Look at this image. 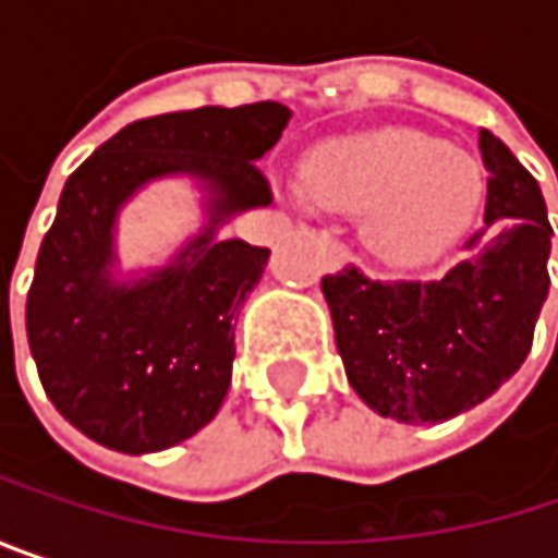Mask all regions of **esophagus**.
<instances>
[{
  "mask_svg": "<svg viewBox=\"0 0 558 558\" xmlns=\"http://www.w3.org/2000/svg\"><path fill=\"white\" fill-rule=\"evenodd\" d=\"M326 258H329V268H342L345 265V248L339 242H326Z\"/></svg>",
  "mask_w": 558,
  "mask_h": 558,
  "instance_id": "obj_1",
  "label": "esophagus"
}]
</instances>
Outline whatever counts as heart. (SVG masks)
Wrapping results in <instances>:
<instances>
[{
    "label": "heart",
    "mask_w": 558,
    "mask_h": 558,
    "mask_svg": "<svg viewBox=\"0 0 558 558\" xmlns=\"http://www.w3.org/2000/svg\"><path fill=\"white\" fill-rule=\"evenodd\" d=\"M306 190L326 209L365 216L362 235L375 258L420 268L472 226L485 180L472 158L426 132L372 129L319 148L306 168Z\"/></svg>",
    "instance_id": "b5f03b06"
}]
</instances>
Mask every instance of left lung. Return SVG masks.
I'll list each match as a JSON object with an SVG mask.
<instances>
[{
  "instance_id": "left-lung-1",
  "label": "left lung",
  "mask_w": 558,
  "mask_h": 558,
  "mask_svg": "<svg viewBox=\"0 0 558 558\" xmlns=\"http://www.w3.org/2000/svg\"><path fill=\"white\" fill-rule=\"evenodd\" d=\"M488 168L485 226L439 280L323 278L336 349L352 390L397 423H442L517 375L549 293L553 226L539 183L482 129Z\"/></svg>"
}]
</instances>
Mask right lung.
<instances>
[{"instance_id": "add662e5", "label": "right lung", "mask_w": 558, "mask_h": 558, "mask_svg": "<svg viewBox=\"0 0 558 558\" xmlns=\"http://www.w3.org/2000/svg\"><path fill=\"white\" fill-rule=\"evenodd\" d=\"M287 122L280 102L168 112L125 125L66 177L25 329L48 400L93 442L125 456L161 452L219 413L235 316L271 255L219 232L271 203L255 161ZM165 175L201 186L207 219L168 266L125 276L114 255L118 213Z\"/></svg>"}]
</instances>
